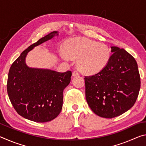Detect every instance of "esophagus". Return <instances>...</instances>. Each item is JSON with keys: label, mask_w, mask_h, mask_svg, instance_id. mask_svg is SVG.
<instances>
[{"label": "esophagus", "mask_w": 146, "mask_h": 146, "mask_svg": "<svg viewBox=\"0 0 146 146\" xmlns=\"http://www.w3.org/2000/svg\"><path fill=\"white\" fill-rule=\"evenodd\" d=\"M72 75H73V76H78L79 75V73L78 72V71H74L73 72V73H72Z\"/></svg>", "instance_id": "1"}]
</instances>
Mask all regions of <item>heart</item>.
Returning <instances> with one entry per match:
<instances>
[{
	"label": "heart",
	"instance_id": "obj_1",
	"mask_svg": "<svg viewBox=\"0 0 146 146\" xmlns=\"http://www.w3.org/2000/svg\"><path fill=\"white\" fill-rule=\"evenodd\" d=\"M61 57L68 60L77 58L78 68L86 73H97L107 65L111 53L105 44L84 38H73L66 42Z\"/></svg>",
	"mask_w": 146,
	"mask_h": 146
}]
</instances>
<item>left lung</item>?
<instances>
[{
	"mask_svg": "<svg viewBox=\"0 0 146 146\" xmlns=\"http://www.w3.org/2000/svg\"><path fill=\"white\" fill-rule=\"evenodd\" d=\"M111 55L104 68L85 76L86 98L99 117L112 118L131 108L137 99L140 77L135 59L125 49L111 46Z\"/></svg>",
	"mask_w": 146,
	"mask_h": 146,
	"instance_id": "1",
	"label": "left lung"
}]
</instances>
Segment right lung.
<instances>
[{
    "label": "right lung",
    "mask_w": 146,
    "mask_h": 146,
    "mask_svg": "<svg viewBox=\"0 0 146 146\" xmlns=\"http://www.w3.org/2000/svg\"><path fill=\"white\" fill-rule=\"evenodd\" d=\"M58 35L51 32L29 46L9 71L7 91L11 104L19 115L33 122H49L57 117L62 108L64 90L71 81V71L60 73L26 64L29 51Z\"/></svg>",
    "instance_id": "add662e5"
}]
</instances>
